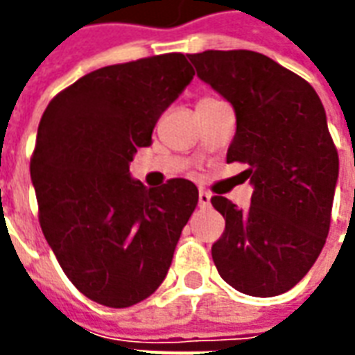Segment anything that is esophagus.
I'll return each mask as SVG.
<instances>
[{
    "instance_id": "1",
    "label": "esophagus",
    "mask_w": 355,
    "mask_h": 355,
    "mask_svg": "<svg viewBox=\"0 0 355 355\" xmlns=\"http://www.w3.org/2000/svg\"><path fill=\"white\" fill-rule=\"evenodd\" d=\"M211 203V193L207 190H200V207H207Z\"/></svg>"
}]
</instances>
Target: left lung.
Returning a JSON list of instances; mask_svg holds the SVG:
<instances>
[{
    "mask_svg": "<svg viewBox=\"0 0 355 355\" xmlns=\"http://www.w3.org/2000/svg\"><path fill=\"white\" fill-rule=\"evenodd\" d=\"M201 80L236 110L226 162L247 163L251 205L223 196L213 207L226 228L211 247L226 283L251 297L295 287L327 239L338 178V154L320 96L306 80L254 51L188 55Z\"/></svg>",
    "mask_w": 355,
    "mask_h": 355,
    "instance_id": "8db88e82",
    "label": "left lung"
}]
</instances>
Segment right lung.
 <instances>
[{
  "label": "right lung",
  "mask_w": 355,
  "mask_h": 355,
  "mask_svg": "<svg viewBox=\"0 0 355 355\" xmlns=\"http://www.w3.org/2000/svg\"><path fill=\"white\" fill-rule=\"evenodd\" d=\"M196 72L182 53L98 68L49 102L30 175L43 236L68 279L87 298L127 308L167 275L198 188L171 178L146 190L132 180L137 148Z\"/></svg>",
  "instance_id": "obj_1"
}]
</instances>
